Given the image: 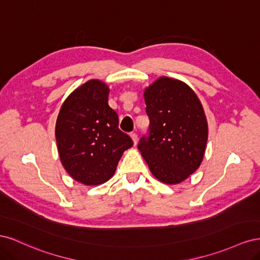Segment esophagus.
<instances>
[{
  "label": "esophagus",
  "mask_w": 260,
  "mask_h": 260,
  "mask_svg": "<svg viewBox=\"0 0 260 260\" xmlns=\"http://www.w3.org/2000/svg\"><path fill=\"white\" fill-rule=\"evenodd\" d=\"M130 137H131V139H132V141H133V144L137 145V143H138V135H137V133L131 132V133H130Z\"/></svg>",
  "instance_id": "obj_1"
}]
</instances>
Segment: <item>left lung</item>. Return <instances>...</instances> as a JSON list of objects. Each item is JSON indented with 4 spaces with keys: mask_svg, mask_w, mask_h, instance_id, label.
I'll return each instance as SVG.
<instances>
[{
    "mask_svg": "<svg viewBox=\"0 0 260 260\" xmlns=\"http://www.w3.org/2000/svg\"><path fill=\"white\" fill-rule=\"evenodd\" d=\"M148 136L139 151L153 176L177 184L200 167L205 154L208 124L203 106L184 82L161 77L144 91Z\"/></svg>",
    "mask_w": 260,
    "mask_h": 260,
    "instance_id": "left-lung-1",
    "label": "left lung"
}]
</instances>
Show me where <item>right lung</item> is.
<instances>
[{
	"mask_svg": "<svg viewBox=\"0 0 260 260\" xmlns=\"http://www.w3.org/2000/svg\"><path fill=\"white\" fill-rule=\"evenodd\" d=\"M106 83L89 80L62 103L55 127L62 166L73 179L98 185L111 179L131 138L118 128V115L108 105Z\"/></svg>",
	"mask_w": 260,
	"mask_h": 260,
	"instance_id": "1",
	"label": "right lung"
}]
</instances>
